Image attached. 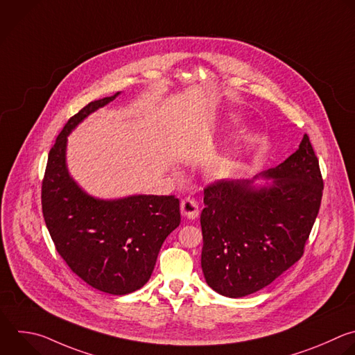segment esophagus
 Wrapping results in <instances>:
<instances>
[{
    "label": "esophagus",
    "instance_id": "obj_1",
    "mask_svg": "<svg viewBox=\"0 0 355 355\" xmlns=\"http://www.w3.org/2000/svg\"><path fill=\"white\" fill-rule=\"evenodd\" d=\"M181 213L187 218H196L199 216V206L193 198H185L181 202Z\"/></svg>",
    "mask_w": 355,
    "mask_h": 355
}]
</instances>
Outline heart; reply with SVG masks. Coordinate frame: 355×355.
Here are the masks:
<instances>
[{
    "mask_svg": "<svg viewBox=\"0 0 355 355\" xmlns=\"http://www.w3.org/2000/svg\"><path fill=\"white\" fill-rule=\"evenodd\" d=\"M231 168H232V162L227 156H221L210 164V173L216 177L227 175L231 171Z\"/></svg>",
    "mask_w": 355,
    "mask_h": 355,
    "instance_id": "b5f03b06",
    "label": "heart"
}]
</instances>
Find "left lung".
I'll use <instances>...</instances> for the list:
<instances>
[{
  "instance_id": "left-lung-1",
  "label": "left lung",
  "mask_w": 355,
  "mask_h": 355,
  "mask_svg": "<svg viewBox=\"0 0 355 355\" xmlns=\"http://www.w3.org/2000/svg\"><path fill=\"white\" fill-rule=\"evenodd\" d=\"M259 176L272 179L257 186ZM323 180L305 134L282 164L252 180H220L203 191L202 270L216 293L240 298L262 290L304 254Z\"/></svg>"
}]
</instances>
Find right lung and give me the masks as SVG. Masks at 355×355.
<instances>
[{
  "mask_svg": "<svg viewBox=\"0 0 355 355\" xmlns=\"http://www.w3.org/2000/svg\"><path fill=\"white\" fill-rule=\"evenodd\" d=\"M114 96L94 100L71 116L49 153L42 207L57 252L96 290L125 295L144 287L168 234L181 223L174 196L100 199L85 192L67 167L68 135Z\"/></svg>",
  "mask_w": 355,
  "mask_h": 355,
  "instance_id": "add662e5",
  "label": "right lung"
}]
</instances>
